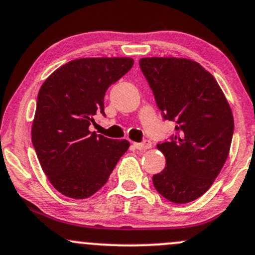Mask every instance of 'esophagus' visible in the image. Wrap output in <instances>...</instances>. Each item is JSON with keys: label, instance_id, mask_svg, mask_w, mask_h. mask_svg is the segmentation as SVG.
<instances>
[{"label": "esophagus", "instance_id": "obj_1", "mask_svg": "<svg viewBox=\"0 0 255 255\" xmlns=\"http://www.w3.org/2000/svg\"><path fill=\"white\" fill-rule=\"evenodd\" d=\"M133 145H134V148L138 150H146L151 148V143H150V140H144L141 141V143H134Z\"/></svg>", "mask_w": 255, "mask_h": 255}]
</instances>
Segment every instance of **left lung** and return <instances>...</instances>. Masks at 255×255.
Instances as JSON below:
<instances>
[{
	"instance_id": "1",
	"label": "left lung",
	"mask_w": 255,
	"mask_h": 255,
	"mask_svg": "<svg viewBox=\"0 0 255 255\" xmlns=\"http://www.w3.org/2000/svg\"><path fill=\"white\" fill-rule=\"evenodd\" d=\"M139 66L163 119L176 123L170 140L157 144L166 166L152 183L170 202H193L210 188L229 156L231 107L215 78L195 61L145 57Z\"/></svg>"
}]
</instances>
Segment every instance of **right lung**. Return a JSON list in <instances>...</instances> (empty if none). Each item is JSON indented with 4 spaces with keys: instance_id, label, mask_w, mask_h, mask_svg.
<instances>
[{
    "instance_id": "add662e5",
    "label": "right lung",
    "mask_w": 255,
    "mask_h": 255,
    "mask_svg": "<svg viewBox=\"0 0 255 255\" xmlns=\"http://www.w3.org/2000/svg\"><path fill=\"white\" fill-rule=\"evenodd\" d=\"M129 57L79 58L63 64L37 94L31 141L42 171L58 192L92 197L106 183L129 141L115 140L89 126L104 112L106 90L133 67Z\"/></svg>"
}]
</instances>
